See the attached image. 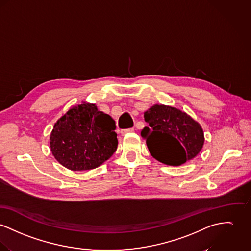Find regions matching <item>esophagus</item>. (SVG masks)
<instances>
[{"label": "esophagus", "mask_w": 251, "mask_h": 251, "mask_svg": "<svg viewBox=\"0 0 251 251\" xmlns=\"http://www.w3.org/2000/svg\"><path fill=\"white\" fill-rule=\"evenodd\" d=\"M135 131V129L134 128H129V129H122V130H120V134L122 135H126V134H128V133H132V132H134Z\"/></svg>", "instance_id": "esophagus-1"}]
</instances>
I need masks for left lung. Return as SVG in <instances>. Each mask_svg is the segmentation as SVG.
<instances>
[{
	"label": "left lung",
	"mask_w": 251,
	"mask_h": 251,
	"mask_svg": "<svg viewBox=\"0 0 251 251\" xmlns=\"http://www.w3.org/2000/svg\"><path fill=\"white\" fill-rule=\"evenodd\" d=\"M148 123L141 131L150 154L156 160L178 166L194 158L202 148L201 127L180 110L165 105H154L144 113Z\"/></svg>",
	"instance_id": "left-lung-1"
}]
</instances>
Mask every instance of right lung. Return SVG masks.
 Here are the masks:
<instances>
[{"mask_svg":"<svg viewBox=\"0 0 251 251\" xmlns=\"http://www.w3.org/2000/svg\"><path fill=\"white\" fill-rule=\"evenodd\" d=\"M116 121L83 103L58 119L50 135V149L58 162L73 171L95 169L116 152Z\"/></svg>","mask_w":251,"mask_h":251,"instance_id":"1","label":"right lung"}]
</instances>
